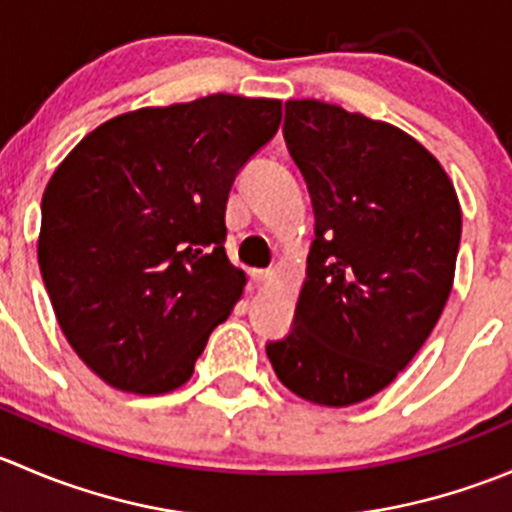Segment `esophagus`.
I'll use <instances>...</instances> for the list:
<instances>
[{
    "label": "esophagus",
    "mask_w": 512,
    "mask_h": 512,
    "mask_svg": "<svg viewBox=\"0 0 512 512\" xmlns=\"http://www.w3.org/2000/svg\"><path fill=\"white\" fill-rule=\"evenodd\" d=\"M272 277H275V272L272 270H252L250 272V280L255 282V285H267V282H272Z\"/></svg>",
    "instance_id": "34e87169"
}]
</instances>
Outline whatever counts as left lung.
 <instances>
[{
	"instance_id": "obj_1",
	"label": "left lung",
	"mask_w": 512,
	"mask_h": 512,
	"mask_svg": "<svg viewBox=\"0 0 512 512\" xmlns=\"http://www.w3.org/2000/svg\"><path fill=\"white\" fill-rule=\"evenodd\" d=\"M282 133L314 240L292 329L265 349L292 394L352 406L386 389L436 327L461 205L438 160L389 123L307 98L285 103Z\"/></svg>"
}]
</instances>
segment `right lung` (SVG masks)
<instances>
[{
    "mask_svg": "<svg viewBox=\"0 0 512 512\" xmlns=\"http://www.w3.org/2000/svg\"><path fill=\"white\" fill-rule=\"evenodd\" d=\"M275 98L213 94L98 126L41 198L39 267L61 332L113 389L193 374L245 275L225 255L237 173L272 141Z\"/></svg>",
    "mask_w": 512,
    "mask_h": 512,
    "instance_id": "right-lung-1",
    "label": "right lung"
}]
</instances>
